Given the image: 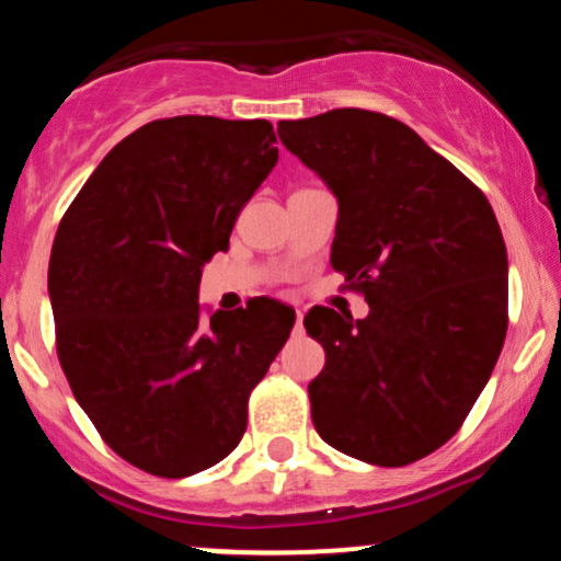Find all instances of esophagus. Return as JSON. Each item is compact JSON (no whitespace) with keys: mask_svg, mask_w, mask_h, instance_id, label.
<instances>
[{"mask_svg":"<svg viewBox=\"0 0 561 561\" xmlns=\"http://www.w3.org/2000/svg\"><path fill=\"white\" fill-rule=\"evenodd\" d=\"M295 334H302V311H295Z\"/></svg>","mask_w":561,"mask_h":561,"instance_id":"1","label":"esophagus"}]
</instances>
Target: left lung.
Segmentation results:
<instances>
[{
  "mask_svg": "<svg viewBox=\"0 0 561 561\" xmlns=\"http://www.w3.org/2000/svg\"><path fill=\"white\" fill-rule=\"evenodd\" d=\"M276 134L337 195L332 266L369 302L366 319L327 306L302 319L327 353L308 385L313 427L369 465L424 459L459 433L504 347L508 266L491 203L390 115L340 107Z\"/></svg>",
  "mask_w": 561,
  "mask_h": 561,
  "instance_id": "8db88e82",
  "label": "left lung"
}]
</instances>
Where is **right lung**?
Segmentation results:
<instances>
[{"label":"right lung","instance_id":"add662e5","mask_svg":"<svg viewBox=\"0 0 561 561\" xmlns=\"http://www.w3.org/2000/svg\"><path fill=\"white\" fill-rule=\"evenodd\" d=\"M274 141L268 121H152L107 152L57 229V358L102 440L156 478L237 448L250 392L295 324L268 298L210 321L197 306L203 266L276 165Z\"/></svg>","mask_w":561,"mask_h":561}]
</instances>
